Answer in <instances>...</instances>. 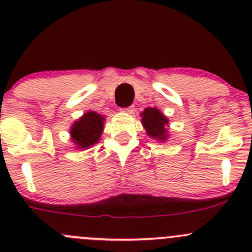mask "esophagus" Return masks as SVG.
I'll list each match as a JSON object with an SVG mask.
<instances>
[{"label":"esophagus","instance_id":"34e87169","mask_svg":"<svg viewBox=\"0 0 252 252\" xmlns=\"http://www.w3.org/2000/svg\"><path fill=\"white\" fill-rule=\"evenodd\" d=\"M134 111H135V107H134V106H129V107H126V108H122V112H124V113H128V114H133Z\"/></svg>","mask_w":252,"mask_h":252}]
</instances>
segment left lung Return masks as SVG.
<instances>
[{"label": "left lung", "instance_id": "8db88e82", "mask_svg": "<svg viewBox=\"0 0 252 252\" xmlns=\"http://www.w3.org/2000/svg\"><path fill=\"white\" fill-rule=\"evenodd\" d=\"M142 126L147 136L157 141L164 142L168 139L169 121L161 111L155 107H147L140 113Z\"/></svg>", "mask_w": 252, "mask_h": 252}]
</instances>
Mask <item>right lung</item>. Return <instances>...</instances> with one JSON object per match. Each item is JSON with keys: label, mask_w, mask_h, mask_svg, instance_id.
<instances>
[{"label": "right lung", "mask_w": 252, "mask_h": 252, "mask_svg": "<svg viewBox=\"0 0 252 252\" xmlns=\"http://www.w3.org/2000/svg\"><path fill=\"white\" fill-rule=\"evenodd\" d=\"M105 116L95 111H88L70 126V140L79 150H85L98 142L103 131Z\"/></svg>", "instance_id": "add662e5"}]
</instances>
